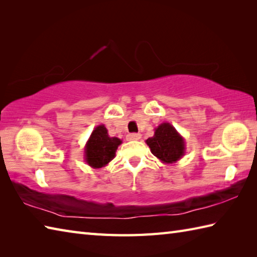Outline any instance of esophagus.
Instances as JSON below:
<instances>
[{"label":"esophagus","mask_w":257,"mask_h":257,"mask_svg":"<svg viewBox=\"0 0 257 257\" xmlns=\"http://www.w3.org/2000/svg\"><path fill=\"white\" fill-rule=\"evenodd\" d=\"M141 138L140 134H129L127 136V140H139Z\"/></svg>","instance_id":"obj_1"}]
</instances>
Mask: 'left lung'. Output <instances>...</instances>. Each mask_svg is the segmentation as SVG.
Wrapping results in <instances>:
<instances>
[{
  "label": "left lung",
  "instance_id": "obj_1",
  "mask_svg": "<svg viewBox=\"0 0 257 257\" xmlns=\"http://www.w3.org/2000/svg\"><path fill=\"white\" fill-rule=\"evenodd\" d=\"M158 159L163 163H174L184 155V139L169 122H163L155 129L154 137L146 140Z\"/></svg>",
  "mask_w": 257,
  "mask_h": 257
}]
</instances>
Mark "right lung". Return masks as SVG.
Wrapping results in <instances>:
<instances>
[{
  "label": "right lung",
  "instance_id": "obj_1",
  "mask_svg": "<svg viewBox=\"0 0 257 257\" xmlns=\"http://www.w3.org/2000/svg\"><path fill=\"white\" fill-rule=\"evenodd\" d=\"M119 145H121V140L109 137L105 125H97L86 144L85 161L95 169L105 167L116 156Z\"/></svg>",
  "mask_w": 257,
  "mask_h": 257
}]
</instances>
